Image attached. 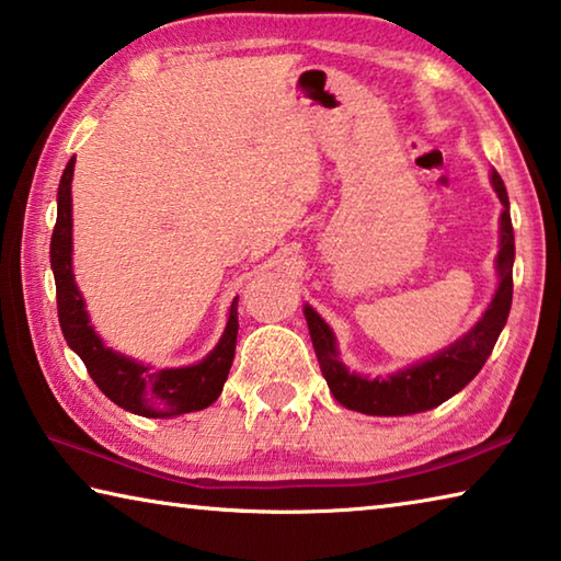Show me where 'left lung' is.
Segmentation results:
<instances>
[{
  "label": "left lung",
  "instance_id": "8db88e82",
  "mask_svg": "<svg viewBox=\"0 0 561 561\" xmlns=\"http://www.w3.org/2000/svg\"><path fill=\"white\" fill-rule=\"evenodd\" d=\"M492 187L502 203L500 215V252H497V274L500 287L492 297L485 314L468 334L455 341L453 346L440 351L423 364L405 368L388 378H366L351 374L339 360V348L334 331L321 319L314 309L304 307L307 317L311 344H314L321 374H324L329 391L334 393L341 405L366 415H411L448 401L450 396L462 391L480 368L485 366L488 356L497 344L502 327L507 324L512 307V262H515V232L510 220L507 190L497 170H492Z\"/></svg>",
  "mask_w": 561,
  "mask_h": 561
}]
</instances>
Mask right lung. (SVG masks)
Wrapping results in <instances>:
<instances>
[{
    "instance_id": "1",
    "label": "right lung",
    "mask_w": 561,
    "mask_h": 561,
    "mask_svg": "<svg viewBox=\"0 0 561 561\" xmlns=\"http://www.w3.org/2000/svg\"><path fill=\"white\" fill-rule=\"evenodd\" d=\"M76 156L66 165L59 197H56V225L51 234V270L56 282V307L66 344L87 364V371L113 403L146 417H173L213 405L230 374L237 344V297L227 317L222 339L203 360L180 368H150L103 346L89 324L83 297L71 270V178Z\"/></svg>"
}]
</instances>
